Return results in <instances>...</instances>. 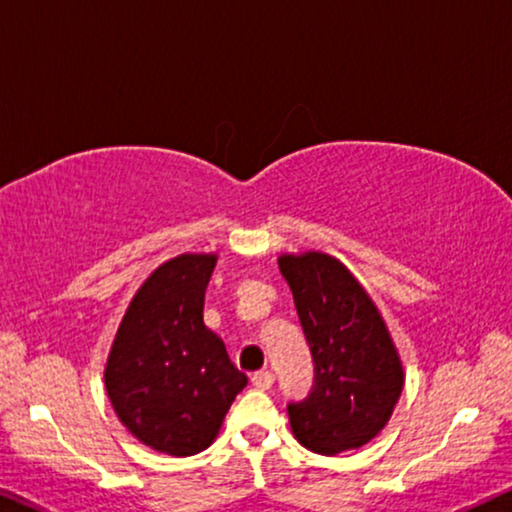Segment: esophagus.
<instances>
[{
	"label": "esophagus",
	"mask_w": 512,
	"mask_h": 512,
	"mask_svg": "<svg viewBox=\"0 0 512 512\" xmlns=\"http://www.w3.org/2000/svg\"><path fill=\"white\" fill-rule=\"evenodd\" d=\"M250 380H252V385L257 387V390H269V387L274 385V373H271V371H257Z\"/></svg>",
	"instance_id": "obj_1"
}]
</instances>
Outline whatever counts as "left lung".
I'll return each instance as SVG.
<instances>
[{
    "label": "left lung",
    "mask_w": 512,
    "mask_h": 512,
    "mask_svg": "<svg viewBox=\"0 0 512 512\" xmlns=\"http://www.w3.org/2000/svg\"><path fill=\"white\" fill-rule=\"evenodd\" d=\"M314 359V387L290 401L297 442L321 456L359 449L390 420L404 368L383 316L345 264L326 252L281 255Z\"/></svg>",
    "instance_id": "left-lung-1"
}]
</instances>
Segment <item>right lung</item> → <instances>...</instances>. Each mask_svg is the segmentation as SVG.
Wrapping results in <instances>:
<instances>
[{
	"label": "right lung",
	"mask_w": 512,
	"mask_h": 512,
	"mask_svg": "<svg viewBox=\"0 0 512 512\" xmlns=\"http://www.w3.org/2000/svg\"><path fill=\"white\" fill-rule=\"evenodd\" d=\"M215 264L217 255L193 252L160 264L129 302L103 371L120 423L160 454L208 449L248 385L203 323Z\"/></svg>",
	"instance_id": "obj_1"
}]
</instances>
